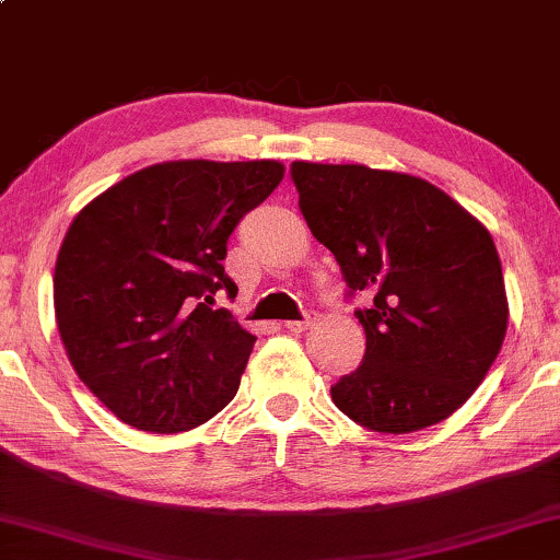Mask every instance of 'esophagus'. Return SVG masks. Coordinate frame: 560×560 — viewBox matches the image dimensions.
I'll use <instances>...</instances> for the list:
<instances>
[{
  "instance_id": "34e87169",
  "label": "esophagus",
  "mask_w": 560,
  "mask_h": 560,
  "mask_svg": "<svg viewBox=\"0 0 560 560\" xmlns=\"http://www.w3.org/2000/svg\"><path fill=\"white\" fill-rule=\"evenodd\" d=\"M311 326H313L311 315H305L303 320H288V323H285V328L290 330V334H303V330H307Z\"/></svg>"
}]
</instances>
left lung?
Masks as SVG:
<instances>
[{
    "label": "left lung",
    "mask_w": 560,
    "mask_h": 560,
    "mask_svg": "<svg viewBox=\"0 0 560 560\" xmlns=\"http://www.w3.org/2000/svg\"><path fill=\"white\" fill-rule=\"evenodd\" d=\"M295 189L313 237L351 288L366 353L330 386L359 424L409 434L440 424L488 376L508 330V295L490 232L419 176L361 164L295 161Z\"/></svg>",
    "instance_id": "8db88e82"
}]
</instances>
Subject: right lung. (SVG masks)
Masks as SVG:
<instances>
[{"mask_svg":"<svg viewBox=\"0 0 560 560\" xmlns=\"http://www.w3.org/2000/svg\"><path fill=\"white\" fill-rule=\"evenodd\" d=\"M280 161H164L80 209L55 262V318L80 381L124 424L176 434L234 399L255 336L214 295L249 209Z\"/></svg>","mask_w":560,"mask_h":560,"instance_id":"add662e5","label":"right lung"}]
</instances>
